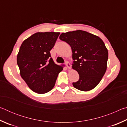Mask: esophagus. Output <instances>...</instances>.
<instances>
[{
  "instance_id": "34e87169",
  "label": "esophagus",
  "mask_w": 127,
  "mask_h": 127,
  "mask_svg": "<svg viewBox=\"0 0 127 127\" xmlns=\"http://www.w3.org/2000/svg\"><path fill=\"white\" fill-rule=\"evenodd\" d=\"M65 64H66V67L68 68V69H70V68H71V65H70V63H69L68 62H66Z\"/></svg>"
}]
</instances>
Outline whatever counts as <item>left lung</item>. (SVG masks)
<instances>
[{"label": "left lung", "instance_id": "8db88e82", "mask_svg": "<svg viewBox=\"0 0 127 127\" xmlns=\"http://www.w3.org/2000/svg\"><path fill=\"white\" fill-rule=\"evenodd\" d=\"M60 40L71 47L72 68L78 73L79 78L72 83L82 91L94 89L106 72L108 51L98 36L82 30L62 33Z\"/></svg>", "mask_w": 127, "mask_h": 127}]
</instances>
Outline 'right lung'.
Here are the masks:
<instances>
[{
  "mask_svg": "<svg viewBox=\"0 0 127 127\" xmlns=\"http://www.w3.org/2000/svg\"><path fill=\"white\" fill-rule=\"evenodd\" d=\"M60 32H36L23 41L17 55L20 75L32 91L43 94L54 87L63 67L55 64L50 51Z\"/></svg>",
  "mask_w": 127,
  "mask_h": 127,
  "instance_id": "1",
  "label": "right lung"
}]
</instances>
